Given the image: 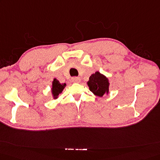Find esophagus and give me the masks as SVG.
I'll list each match as a JSON object with an SVG mask.
<instances>
[{"label": "esophagus", "mask_w": 160, "mask_h": 160, "mask_svg": "<svg viewBox=\"0 0 160 160\" xmlns=\"http://www.w3.org/2000/svg\"><path fill=\"white\" fill-rule=\"evenodd\" d=\"M72 81L74 83H79L81 81V78L78 77H75L72 78Z\"/></svg>", "instance_id": "1"}]
</instances>
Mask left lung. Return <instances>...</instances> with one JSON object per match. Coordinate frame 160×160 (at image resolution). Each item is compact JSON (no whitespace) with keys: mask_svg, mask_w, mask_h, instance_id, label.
Masks as SVG:
<instances>
[{"mask_svg":"<svg viewBox=\"0 0 160 160\" xmlns=\"http://www.w3.org/2000/svg\"><path fill=\"white\" fill-rule=\"evenodd\" d=\"M87 84L89 90L97 96L102 97L104 93H107V94L108 93L109 82H108V78L98 71L92 74L89 77Z\"/></svg>","mask_w":160,"mask_h":160,"instance_id":"8db88e82","label":"left lung"}]
</instances>
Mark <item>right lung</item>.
<instances>
[{
	"label": "right lung",
	"mask_w": 160,
	"mask_h": 160,
	"mask_svg": "<svg viewBox=\"0 0 160 160\" xmlns=\"http://www.w3.org/2000/svg\"><path fill=\"white\" fill-rule=\"evenodd\" d=\"M66 85H67L66 83H60L56 79H53L52 88V93L53 99H57L58 98V96L63 91Z\"/></svg>",
	"instance_id": "right-lung-1"
}]
</instances>
